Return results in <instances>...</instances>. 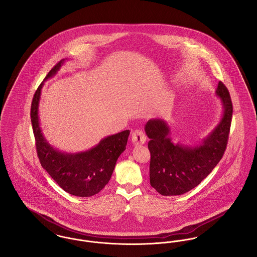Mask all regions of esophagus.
I'll return each mask as SVG.
<instances>
[{
    "instance_id": "obj_1",
    "label": "esophagus",
    "mask_w": 257,
    "mask_h": 257,
    "mask_svg": "<svg viewBox=\"0 0 257 257\" xmlns=\"http://www.w3.org/2000/svg\"><path fill=\"white\" fill-rule=\"evenodd\" d=\"M147 141V137L145 133L141 130H135L132 133V142L134 143V145H144Z\"/></svg>"
}]
</instances>
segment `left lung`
<instances>
[{"mask_svg": "<svg viewBox=\"0 0 257 257\" xmlns=\"http://www.w3.org/2000/svg\"><path fill=\"white\" fill-rule=\"evenodd\" d=\"M216 94L220 98L223 114L217 127L196 147L174 145L170 128L159 118L145 127L150 151V185L162 196H179L191 191L206 178L223 156L228 142L233 107L228 89L219 82Z\"/></svg>", "mask_w": 257, "mask_h": 257, "instance_id": "obj_1", "label": "left lung"}]
</instances>
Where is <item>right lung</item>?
Instances as JSON below:
<instances>
[{"mask_svg": "<svg viewBox=\"0 0 257 257\" xmlns=\"http://www.w3.org/2000/svg\"><path fill=\"white\" fill-rule=\"evenodd\" d=\"M64 60L58 62L44 80L57 73ZM43 83L37 87L31 107V120L37 156L42 168L66 193L81 197L98 194L110 179L116 160L126 148L129 130L109 136L91 149L68 154L51 147L39 126L38 104Z\"/></svg>", "mask_w": 257, "mask_h": 257, "instance_id": "add662e5", "label": "right lung"}]
</instances>
